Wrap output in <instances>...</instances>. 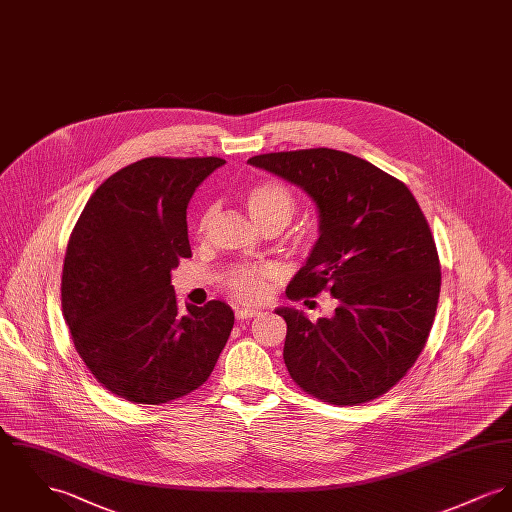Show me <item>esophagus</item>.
Wrapping results in <instances>:
<instances>
[{"label": "esophagus", "mask_w": 512, "mask_h": 512, "mask_svg": "<svg viewBox=\"0 0 512 512\" xmlns=\"http://www.w3.org/2000/svg\"><path fill=\"white\" fill-rule=\"evenodd\" d=\"M258 314V310L256 308H237V312H235V316H237V320H248V318H252V316H256Z\"/></svg>", "instance_id": "1"}]
</instances>
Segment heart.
Returning <instances> with one entry per match:
<instances>
[{
    "instance_id": "obj_1",
    "label": "heart",
    "mask_w": 512,
    "mask_h": 512,
    "mask_svg": "<svg viewBox=\"0 0 512 512\" xmlns=\"http://www.w3.org/2000/svg\"><path fill=\"white\" fill-rule=\"evenodd\" d=\"M242 200L248 213L260 227L270 223L285 227L297 209V202L291 190L283 182L273 178H262V180L250 182L244 188ZM213 217H215V209L205 207L198 223V235H204ZM266 279H268L266 270H258V268L237 270L229 277V287L240 301H258L266 295V287H268Z\"/></svg>"
}]
</instances>
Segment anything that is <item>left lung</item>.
<instances>
[{
  "mask_svg": "<svg viewBox=\"0 0 512 512\" xmlns=\"http://www.w3.org/2000/svg\"><path fill=\"white\" fill-rule=\"evenodd\" d=\"M305 190L318 209V240L287 285L301 301L328 291L338 307L310 322L279 307L287 322L283 359L314 398L357 406L398 384L429 338L441 264L408 186L355 155L318 147L248 159Z\"/></svg>",
  "mask_w": 512,
  "mask_h": 512,
  "instance_id": "obj_1",
  "label": "left lung"
}]
</instances>
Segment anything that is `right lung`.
I'll list each match as a JSON object with an SVG mask.
<instances>
[{
    "label": "right lung",
    "instance_id": "1",
    "mask_svg": "<svg viewBox=\"0 0 512 512\" xmlns=\"http://www.w3.org/2000/svg\"><path fill=\"white\" fill-rule=\"evenodd\" d=\"M219 157H147L106 178L71 233L62 312L75 351L106 390L167 404L200 388L231 336L221 301L180 314L171 272L190 258L186 207Z\"/></svg>",
    "mask_w": 512,
    "mask_h": 512
}]
</instances>
